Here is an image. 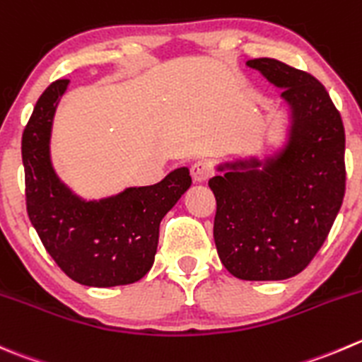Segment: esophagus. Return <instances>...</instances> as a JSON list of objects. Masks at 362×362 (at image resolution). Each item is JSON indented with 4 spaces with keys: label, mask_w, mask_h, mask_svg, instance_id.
Wrapping results in <instances>:
<instances>
[{
    "label": "esophagus",
    "mask_w": 362,
    "mask_h": 362,
    "mask_svg": "<svg viewBox=\"0 0 362 362\" xmlns=\"http://www.w3.org/2000/svg\"><path fill=\"white\" fill-rule=\"evenodd\" d=\"M191 175H192V180H194L196 184H203V182H206L210 177H212V170H210L209 164L199 160V163H194L191 166Z\"/></svg>",
    "instance_id": "obj_1"
}]
</instances>
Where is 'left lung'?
Returning a JSON list of instances; mask_svg holds the SVG:
<instances>
[{
  "label": "left lung",
  "instance_id": "8db88e82",
  "mask_svg": "<svg viewBox=\"0 0 362 362\" xmlns=\"http://www.w3.org/2000/svg\"><path fill=\"white\" fill-rule=\"evenodd\" d=\"M281 90L283 139L263 157L216 164L214 240L231 276L281 281L303 272L327 238L345 196V129L327 90L272 58L245 62Z\"/></svg>",
  "mask_w": 362,
  "mask_h": 362
}]
</instances>
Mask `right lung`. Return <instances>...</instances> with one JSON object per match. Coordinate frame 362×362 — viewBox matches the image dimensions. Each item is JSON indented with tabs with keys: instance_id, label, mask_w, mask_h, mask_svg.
<instances>
[{
	"instance_id": "1",
	"label": "right lung",
	"mask_w": 362,
	"mask_h": 362,
	"mask_svg": "<svg viewBox=\"0 0 362 362\" xmlns=\"http://www.w3.org/2000/svg\"><path fill=\"white\" fill-rule=\"evenodd\" d=\"M69 84V79H58L42 93L23 132L28 216L70 279L95 288L131 285L152 269L160 221L191 187L192 178L189 168L182 166L157 184L125 187L106 198L76 194L58 177L51 159L52 124Z\"/></svg>"
}]
</instances>
